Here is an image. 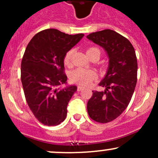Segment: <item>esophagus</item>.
Instances as JSON below:
<instances>
[{
	"label": "esophagus",
	"instance_id": "obj_1",
	"mask_svg": "<svg viewBox=\"0 0 158 158\" xmlns=\"http://www.w3.org/2000/svg\"><path fill=\"white\" fill-rule=\"evenodd\" d=\"M83 89H84V87L80 86V85H79V86L77 87V91H79V92H80V91H82Z\"/></svg>",
	"mask_w": 158,
	"mask_h": 158
}]
</instances>
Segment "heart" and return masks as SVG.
Returning a JSON list of instances; mask_svg holds the SVG:
<instances>
[{"label": "heart", "instance_id": "b5f03b06", "mask_svg": "<svg viewBox=\"0 0 158 158\" xmlns=\"http://www.w3.org/2000/svg\"><path fill=\"white\" fill-rule=\"evenodd\" d=\"M98 51L100 52L99 49L95 47H91L87 49L86 52L88 56L92 53L93 51ZM73 53V49H69L66 52L64 56V63L65 64L69 65L72 59V55ZM70 79L74 83L78 84L81 85H88L92 83V81L96 78V74L92 70H89L84 69V68H77V69L73 70L70 73Z\"/></svg>", "mask_w": 158, "mask_h": 158}]
</instances>
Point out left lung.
I'll return each mask as SVG.
<instances>
[{
    "label": "left lung",
    "mask_w": 158,
    "mask_h": 158,
    "mask_svg": "<svg viewBox=\"0 0 158 158\" xmlns=\"http://www.w3.org/2000/svg\"><path fill=\"white\" fill-rule=\"evenodd\" d=\"M87 38L104 48L109 56V68L99 85L105 90L92 91L87 111L92 120L108 123L128 107L137 83L138 63L130 41L109 29L92 33Z\"/></svg>",
    "instance_id": "8db88e82"
}]
</instances>
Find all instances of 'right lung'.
Instances as JSON below:
<instances>
[{
  "instance_id": "obj_1",
  "label": "right lung",
  "mask_w": 158,
  "mask_h": 158,
  "mask_svg": "<svg viewBox=\"0 0 158 158\" xmlns=\"http://www.w3.org/2000/svg\"><path fill=\"white\" fill-rule=\"evenodd\" d=\"M83 36L47 29L36 33L25 49L20 69L25 98L33 114L44 125L56 126L66 118L68 103L77 87L60 88L67 83L64 56Z\"/></svg>"
}]
</instances>
